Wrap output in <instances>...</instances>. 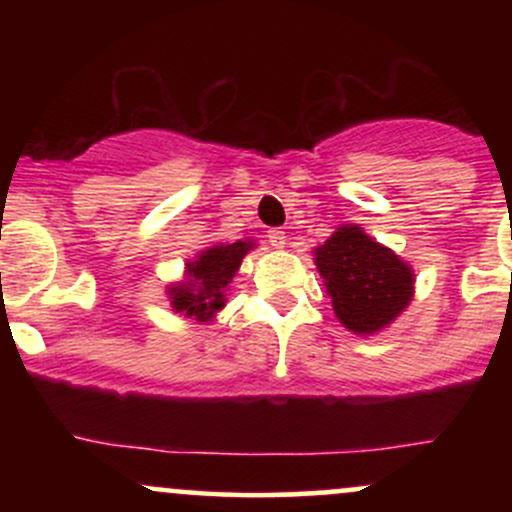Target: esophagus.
I'll return each mask as SVG.
<instances>
[{
    "mask_svg": "<svg viewBox=\"0 0 512 512\" xmlns=\"http://www.w3.org/2000/svg\"><path fill=\"white\" fill-rule=\"evenodd\" d=\"M267 238H269V243H272V248H276V250L286 248V233L281 231V228H269Z\"/></svg>",
    "mask_w": 512,
    "mask_h": 512,
    "instance_id": "34e87169",
    "label": "esophagus"
}]
</instances>
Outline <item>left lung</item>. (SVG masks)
Returning a JSON list of instances; mask_svg holds the SVG:
<instances>
[{"mask_svg":"<svg viewBox=\"0 0 512 512\" xmlns=\"http://www.w3.org/2000/svg\"><path fill=\"white\" fill-rule=\"evenodd\" d=\"M313 255L334 315L349 332L361 337L383 332L414 298L411 264L356 223H342Z\"/></svg>","mask_w":512,"mask_h":512,"instance_id":"8db88e82","label":"left lung"}]
</instances>
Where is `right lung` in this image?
Listing matches in <instances>:
<instances>
[{
  "instance_id": "obj_1",
  "label": "right lung",
  "mask_w": 512,
  "mask_h": 512,
  "mask_svg": "<svg viewBox=\"0 0 512 512\" xmlns=\"http://www.w3.org/2000/svg\"><path fill=\"white\" fill-rule=\"evenodd\" d=\"M255 240L216 243L185 262L182 281L168 284L170 308L197 322H211L226 305V291L238 274L243 257L255 248Z\"/></svg>"
}]
</instances>
